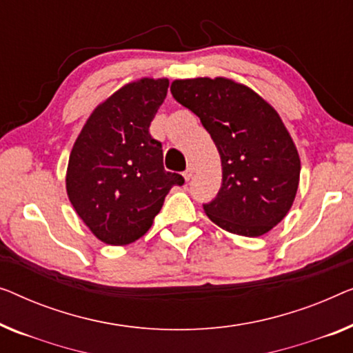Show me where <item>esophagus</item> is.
<instances>
[{
  "instance_id": "obj_1",
  "label": "esophagus",
  "mask_w": 353,
  "mask_h": 353,
  "mask_svg": "<svg viewBox=\"0 0 353 353\" xmlns=\"http://www.w3.org/2000/svg\"><path fill=\"white\" fill-rule=\"evenodd\" d=\"M192 175H194V167L189 165V167L186 168V172L183 173V176H185L186 181H189V180H191V178H192Z\"/></svg>"
}]
</instances>
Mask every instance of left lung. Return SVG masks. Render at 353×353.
Wrapping results in <instances>:
<instances>
[{
  "instance_id": "left-lung-1",
  "label": "left lung",
  "mask_w": 353,
  "mask_h": 353,
  "mask_svg": "<svg viewBox=\"0 0 353 353\" xmlns=\"http://www.w3.org/2000/svg\"><path fill=\"white\" fill-rule=\"evenodd\" d=\"M170 92L201 117L221 157V188L203 212L237 236L269 232L293 205L301 173L298 150L277 111L248 85L223 76L175 79Z\"/></svg>"
}]
</instances>
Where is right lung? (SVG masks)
I'll return each instance as SVG.
<instances>
[{"instance_id":"add662e5","label":"right lung","mask_w":353,"mask_h":353,"mask_svg":"<svg viewBox=\"0 0 353 353\" xmlns=\"http://www.w3.org/2000/svg\"><path fill=\"white\" fill-rule=\"evenodd\" d=\"M167 78L127 83L101 101L71 150L66 194L94 236L129 245L152 226L170 189L185 180L164 170L162 145L150 135Z\"/></svg>"}]
</instances>
